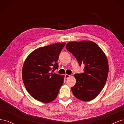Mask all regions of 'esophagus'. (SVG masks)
Listing matches in <instances>:
<instances>
[{
    "label": "esophagus",
    "instance_id": "1",
    "mask_svg": "<svg viewBox=\"0 0 124 124\" xmlns=\"http://www.w3.org/2000/svg\"><path fill=\"white\" fill-rule=\"evenodd\" d=\"M70 75L67 74H65V78H66V79H67V78H70Z\"/></svg>",
    "mask_w": 124,
    "mask_h": 124
}]
</instances>
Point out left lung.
<instances>
[{"mask_svg": "<svg viewBox=\"0 0 124 124\" xmlns=\"http://www.w3.org/2000/svg\"><path fill=\"white\" fill-rule=\"evenodd\" d=\"M66 48L76 57L80 66L85 65L83 73L74 74L76 83L71 87L73 94L84 101L95 99L107 80L108 65L106 55L91 41L69 42Z\"/></svg>", "mask_w": 124, "mask_h": 124, "instance_id": "left-lung-1", "label": "left lung"}]
</instances>
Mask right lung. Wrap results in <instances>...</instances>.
Segmentation results:
<instances>
[{"label": "right lung", "instance_id": "obj_1", "mask_svg": "<svg viewBox=\"0 0 124 124\" xmlns=\"http://www.w3.org/2000/svg\"><path fill=\"white\" fill-rule=\"evenodd\" d=\"M66 43H56L32 52L24 62L22 78L25 88L33 98L49 103L57 96L64 76L54 73L57 61Z\"/></svg>", "mask_w": 124, "mask_h": 124}]
</instances>
